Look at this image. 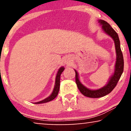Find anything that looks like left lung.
Listing matches in <instances>:
<instances>
[{"mask_svg": "<svg viewBox=\"0 0 131 131\" xmlns=\"http://www.w3.org/2000/svg\"><path fill=\"white\" fill-rule=\"evenodd\" d=\"M99 23L102 25V28L104 32L107 35L112 37L115 43L116 52L117 54V59L115 65V70L112 77H111L108 83L105 86L97 90H91L86 88L82 85L79 81L78 77V74L76 70H75L76 73V83L78 86V89H79L80 92L83 95L89 98H100L108 94L113 89L116 87L117 82L119 81L120 78L122 74L123 71V67H124V61H123V57L122 52L121 49L120 45V40L117 33H116L113 28L110 24L106 21L100 19Z\"/></svg>", "mask_w": 131, "mask_h": 131, "instance_id": "1", "label": "left lung"}]
</instances>
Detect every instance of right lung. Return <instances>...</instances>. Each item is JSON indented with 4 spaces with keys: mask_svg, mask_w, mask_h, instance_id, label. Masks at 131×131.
<instances>
[{
    "mask_svg": "<svg viewBox=\"0 0 131 131\" xmlns=\"http://www.w3.org/2000/svg\"><path fill=\"white\" fill-rule=\"evenodd\" d=\"M64 70V67H61L60 69L58 70V73H57V74L56 76V79H55V85L54 89H53V91L52 94L49 96H48V98H45V99L42 100V101H40L39 102H37V103H35V104H41V103H47V102L51 101L52 100H53L55 97L57 96V95L58 94L59 90H60V76L61 74L62 71Z\"/></svg>",
    "mask_w": 131,
    "mask_h": 131,
    "instance_id": "1",
    "label": "right lung"
}]
</instances>
